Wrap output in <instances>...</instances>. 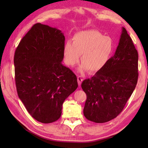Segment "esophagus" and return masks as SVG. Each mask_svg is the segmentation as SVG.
<instances>
[{
    "instance_id": "1",
    "label": "esophagus",
    "mask_w": 148,
    "mask_h": 148,
    "mask_svg": "<svg viewBox=\"0 0 148 148\" xmlns=\"http://www.w3.org/2000/svg\"><path fill=\"white\" fill-rule=\"evenodd\" d=\"M77 83H78L79 86H80L82 84V81H83V77H82V76H77Z\"/></svg>"
}]
</instances>
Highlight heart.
Masks as SVG:
<instances>
[{
    "instance_id": "heart-1",
    "label": "heart",
    "mask_w": 148,
    "mask_h": 148,
    "mask_svg": "<svg viewBox=\"0 0 148 148\" xmlns=\"http://www.w3.org/2000/svg\"><path fill=\"white\" fill-rule=\"evenodd\" d=\"M113 51L114 42L110 37L96 30H88L75 34L72 43L65 44L63 55L65 63L71 66L79 62L82 55L79 71L97 72L106 66Z\"/></svg>"
}]
</instances>
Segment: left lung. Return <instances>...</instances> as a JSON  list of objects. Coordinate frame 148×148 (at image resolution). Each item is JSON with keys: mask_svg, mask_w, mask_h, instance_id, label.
Here are the masks:
<instances>
[{"mask_svg": "<svg viewBox=\"0 0 148 148\" xmlns=\"http://www.w3.org/2000/svg\"><path fill=\"white\" fill-rule=\"evenodd\" d=\"M138 61L137 50L123 27L114 56L103 69L82 84L87 95L84 114L87 119L102 123L121 113L136 86Z\"/></svg>", "mask_w": 148, "mask_h": 148, "instance_id": "1", "label": "left lung"}]
</instances>
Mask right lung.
Listing matches in <instances>:
<instances>
[{"instance_id": "add662e5", "label": "right lung", "mask_w": 148, "mask_h": 148, "mask_svg": "<svg viewBox=\"0 0 148 148\" xmlns=\"http://www.w3.org/2000/svg\"><path fill=\"white\" fill-rule=\"evenodd\" d=\"M64 36L40 23L25 35L14 54L19 98L30 115L42 123L56 121L64 101L77 89V77L62 65Z\"/></svg>"}]
</instances>
